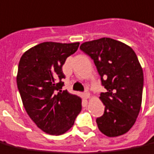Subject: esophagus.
<instances>
[{
	"label": "esophagus",
	"mask_w": 154,
	"mask_h": 154,
	"mask_svg": "<svg viewBox=\"0 0 154 154\" xmlns=\"http://www.w3.org/2000/svg\"><path fill=\"white\" fill-rule=\"evenodd\" d=\"M84 96H85V98H86V99H89V98H90L91 94H90V93H89L88 91H85V93H84Z\"/></svg>",
	"instance_id": "esophagus-1"
}]
</instances>
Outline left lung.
Instances as JSON below:
<instances>
[{
    "label": "left lung",
    "instance_id": "obj_1",
    "mask_svg": "<svg viewBox=\"0 0 154 154\" xmlns=\"http://www.w3.org/2000/svg\"><path fill=\"white\" fill-rule=\"evenodd\" d=\"M82 51L94 60L103 86L104 112L96 119L99 130L109 137L126 133L137 118L142 103L144 74L130 46L103 37L82 43Z\"/></svg>",
    "mask_w": 154,
    "mask_h": 154
}]
</instances>
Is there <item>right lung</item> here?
Returning <instances> with one entry per match:
<instances>
[{
  "label": "right lung",
  "mask_w": 154,
  "mask_h": 154,
  "mask_svg": "<svg viewBox=\"0 0 154 154\" xmlns=\"http://www.w3.org/2000/svg\"><path fill=\"white\" fill-rule=\"evenodd\" d=\"M79 42H46L35 45L19 60L17 86L26 112L40 129L60 135L73 126L82 110V99L62 91V67Z\"/></svg>",
  "instance_id": "1"
}]
</instances>
